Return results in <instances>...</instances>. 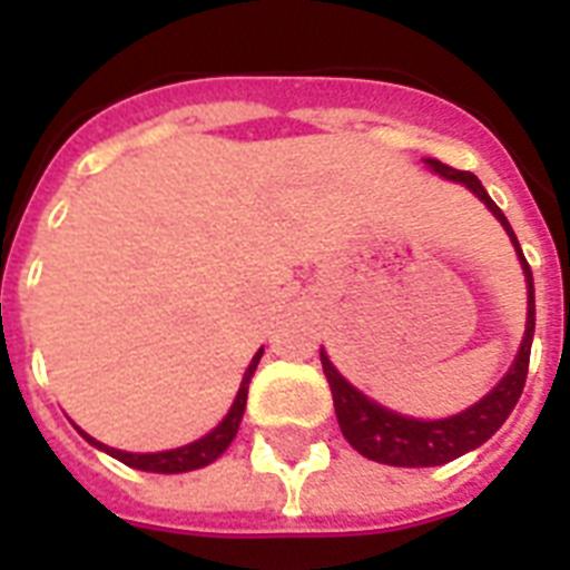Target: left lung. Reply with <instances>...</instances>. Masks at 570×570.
Wrapping results in <instances>:
<instances>
[{
	"mask_svg": "<svg viewBox=\"0 0 570 570\" xmlns=\"http://www.w3.org/2000/svg\"><path fill=\"white\" fill-rule=\"evenodd\" d=\"M425 163L432 165L434 171L446 177V180L464 183L500 218V224L512 236L518 257L523 263V275H527V286H530V311H527V334H523L521 352L514 357V366L505 373V379L482 402H476L468 411H461V414L446 416V420H411V416H399L387 411V407L375 405V402H370L364 393H357L331 366L325 352H320L322 370H325V379L331 384V396H334V411H337L343 438L364 459H373L379 464H393V468H434V464H446V461L459 459L464 452L482 446L505 423V416L512 414V407L521 399L523 384H527V370H530L532 331H535V295H532L530 263L521 254L518 236H514L512 224L505 222L503 209L488 197L485 186L470 171H455V168L438 163V159H425Z\"/></svg>",
	"mask_w": 570,
	"mask_h": 570,
	"instance_id": "obj_1",
	"label": "left lung"
}]
</instances>
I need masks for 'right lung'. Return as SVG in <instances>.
I'll return each mask as SVG.
<instances>
[{
    "mask_svg": "<svg viewBox=\"0 0 570 570\" xmlns=\"http://www.w3.org/2000/svg\"><path fill=\"white\" fill-rule=\"evenodd\" d=\"M259 355H263V348H259L257 355H254V361H250L248 370H245L242 387H239V393H236V402L230 405L227 416H224L222 423L215 425L213 432L206 434V438L189 443V446H180V450H168V452H147V455H136V452L109 450V446H102V443H97L85 432L82 434L94 443V446H100L102 452H109L111 459L124 461V464H129V468H136V470H150V473H186V470L206 468V464H213V461L218 459V455H222L227 446H230V441L236 438V432H239L242 414H245V402H248L250 375H254V370H257Z\"/></svg>",
    "mask_w": 570,
    "mask_h": 570,
    "instance_id": "add662e5",
    "label": "right lung"
}]
</instances>
